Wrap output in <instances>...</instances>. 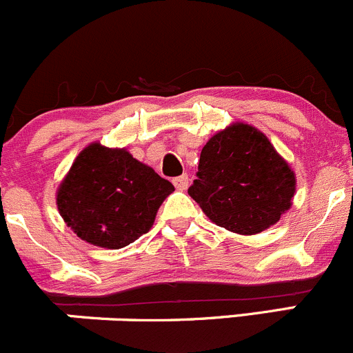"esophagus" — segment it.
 Returning <instances> with one entry per match:
<instances>
[{"label": "esophagus", "instance_id": "34e87169", "mask_svg": "<svg viewBox=\"0 0 353 353\" xmlns=\"http://www.w3.org/2000/svg\"><path fill=\"white\" fill-rule=\"evenodd\" d=\"M173 185H175L176 190H187L188 187V175H181V176H176L173 178Z\"/></svg>", "mask_w": 353, "mask_h": 353}]
</instances>
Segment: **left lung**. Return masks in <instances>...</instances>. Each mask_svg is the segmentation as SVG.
Masks as SVG:
<instances>
[{"label": "left lung", "mask_w": 353, "mask_h": 353, "mask_svg": "<svg viewBox=\"0 0 353 353\" xmlns=\"http://www.w3.org/2000/svg\"><path fill=\"white\" fill-rule=\"evenodd\" d=\"M295 187L294 170L270 139L235 121L205 142L188 195L214 225L256 235L292 208Z\"/></svg>", "instance_id": "left-lung-1"}]
</instances>
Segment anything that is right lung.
Here are the masks:
<instances>
[{
    "label": "right lung",
    "instance_id": "1",
    "mask_svg": "<svg viewBox=\"0 0 353 353\" xmlns=\"http://www.w3.org/2000/svg\"><path fill=\"white\" fill-rule=\"evenodd\" d=\"M173 190L168 180L125 148L92 142L58 185L57 205L79 239L114 250L151 230L159 205Z\"/></svg>",
    "mask_w": 353,
    "mask_h": 353
}]
</instances>
